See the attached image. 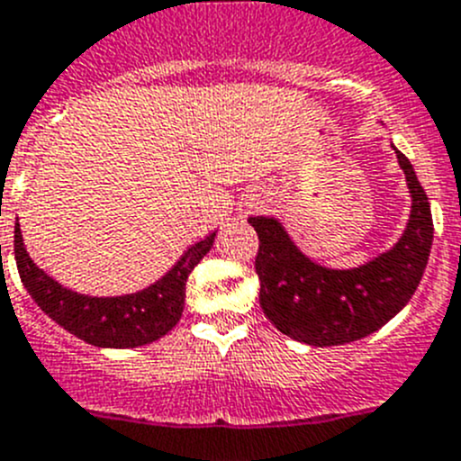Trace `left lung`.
Listing matches in <instances>:
<instances>
[{
	"mask_svg": "<svg viewBox=\"0 0 461 461\" xmlns=\"http://www.w3.org/2000/svg\"><path fill=\"white\" fill-rule=\"evenodd\" d=\"M395 153L411 192V217L400 242L361 267H322L294 247L276 219H249L260 240V306L269 322L293 340L315 348L352 343L382 329L416 293L432 249L434 223L411 162L400 150Z\"/></svg>",
	"mask_w": 461,
	"mask_h": 461,
	"instance_id": "1",
	"label": "left lung"
}]
</instances>
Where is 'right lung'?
<instances>
[{"label": "right lung", "instance_id": "add662e5", "mask_svg": "<svg viewBox=\"0 0 461 461\" xmlns=\"http://www.w3.org/2000/svg\"><path fill=\"white\" fill-rule=\"evenodd\" d=\"M214 233L192 244L183 258L173 265L158 283L123 297H88L63 288L61 283L38 269L24 249L20 223H15V263L23 285L45 315L66 331L95 348H139L167 336L185 308V285L192 269L212 249Z\"/></svg>", "mask_w": 461, "mask_h": 461}]
</instances>
